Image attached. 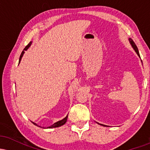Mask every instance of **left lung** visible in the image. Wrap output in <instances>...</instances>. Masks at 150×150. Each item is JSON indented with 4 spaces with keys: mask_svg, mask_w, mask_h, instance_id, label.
<instances>
[{
    "mask_svg": "<svg viewBox=\"0 0 150 150\" xmlns=\"http://www.w3.org/2000/svg\"><path fill=\"white\" fill-rule=\"evenodd\" d=\"M129 42H130V44H131V46H132V48H133V49L135 50V51L136 53H137V54L138 55V56L140 58V53H139V51H138V49H137V46L135 45V42H133V41H132V39H130V38H129ZM98 124H99V123H97ZM101 125H103V126H106V125H103V124H100Z\"/></svg>",
    "mask_w": 150,
    "mask_h": 150,
    "instance_id": "8db88e82",
    "label": "left lung"
}]
</instances>
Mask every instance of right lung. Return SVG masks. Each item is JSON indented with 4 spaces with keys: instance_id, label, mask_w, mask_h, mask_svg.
Returning <instances> with one entry per match:
<instances>
[{
    "instance_id": "obj_1",
    "label": "right lung",
    "mask_w": 150,
    "mask_h": 150,
    "mask_svg": "<svg viewBox=\"0 0 150 150\" xmlns=\"http://www.w3.org/2000/svg\"><path fill=\"white\" fill-rule=\"evenodd\" d=\"M31 44H32V42H30V43H29V44H27V46H26V47L25 48V49H24L23 51H22V53H21V55H20V59H19V63H20V61H21V59H22V56H23L24 53H25V51H27V50L28 49V48L30 47V46H31ZM67 119H68V116H66V117H65V118H63V119H62V120H59V121L56 122V123H53V125H51V126H49V127H47V128H58V127H60V126H61V125H64L65 123H66V122H67ZM32 123H33L34 125H37V126H39V125H38L37 124V123H34V122H32ZM39 127H40V126H39Z\"/></svg>"
}]
</instances>
